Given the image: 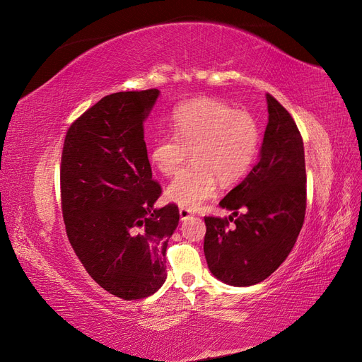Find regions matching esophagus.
I'll list each match as a JSON object with an SVG mask.
<instances>
[{
    "instance_id": "1",
    "label": "esophagus",
    "mask_w": 362,
    "mask_h": 362,
    "mask_svg": "<svg viewBox=\"0 0 362 362\" xmlns=\"http://www.w3.org/2000/svg\"><path fill=\"white\" fill-rule=\"evenodd\" d=\"M193 214L190 210H187V208H180V217L181 221H187V218H190Z\"/></svg>"
}]
</instances>
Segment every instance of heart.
<instances>
[{"mask_svg":"<svg viewBox=\"0 0 362 362\" xmlns=\"http://www.w3.org/2000/svg\"><path fill=\"white\" fill-rule=\"evenodd\" d=\"M172 131L157 136L149 160L164 177L177 173L192 154L193 163L181 170L166 190V198L187 210H198L214 198L218 180H242L258 149V125L247 112L201 98L181 105L172 115Z\"/></svg>","mask_w":362,"mask_h":362,"instance_id":"b5f03b06","label":"heart"}]
</instances>
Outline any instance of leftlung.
Listing matches in <instances>:
<instances>
[{"instance_id":"1","label":"left lung","mask_w":362,"mask_h":362,"mask_svg":"<svg viewBox=\"0 0 362 362\" xmlns=\"http://www.w3.org/2000/svg\"><path fill=\"white\" fill-rule=\"evenodd\" d=\"M266 101L269 120L257 166L218 204L233 214L205 217L208 269L233 287L269 278L288 257L305 218L303 141L286 108L269 93Z\"/></svg>"}]
</instances>
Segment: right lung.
Instances as JSON below:
<instances>
[{
  "mask_svg": "<svg viewBox=\"0 0 362 362\" xmlns=\"http://www.w3.org/2000/svg\"><path fill=\"white\" fill-rule=\"evenodd\" d=\"M158 89L104 96L68 129L60 170L62 210L74 252L96 284L144 299L166 281L175 204L156 208L144 128Z\"/></svg>",
  "mask_w": 362,
  "mask_h": 362,
  "instance_id": "right-lung-1",
  "label": "right lung"
}]
</instances>
